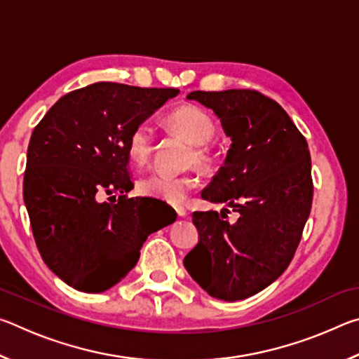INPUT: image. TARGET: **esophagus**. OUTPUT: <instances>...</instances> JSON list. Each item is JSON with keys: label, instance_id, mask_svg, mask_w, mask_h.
<instances>
[{"label": "esophagus", "instance_id": "1", "mask_svg": "<svg viewBox=\"0 0 359 359\" xmlns=\"http://www.w3.org/2000/svg\"><path fill=\"white\" fill-rule=\"evenodd\" d=\"M175 212H177L179 217H185L187 215V210L184 208H180V205H179V208H175Z\"/></svg>", "mask_w": 359, "mask_h": 359}]
</instances>
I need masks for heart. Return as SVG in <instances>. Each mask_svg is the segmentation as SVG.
<instances>
[{
    "instance_id": "obj_1",
    "label": "heart",
    "mask_w": 359,
    "mask_h": 359,
    "mask_svg": "<svg viewBox=\"0 0 359 359\" xmlns=\"http://www.w3.org/2000/svg\"><path fill=\"white\" fill-rule=\"evenodd\" d=\"M166 125L172 131L184 136L188 142L194 144L190 151V161L199 166H208L210 163V151L205 142L215 135V123L204 109L185 104L168 115ZM155 147V133L149 121H141L131 130L126 142V150L133 163L137 166L145 165L150 160ZM198 187V179L193 174H161L150 172L142 175L137 182L139 194L147 198L160 199L169 204L184 203L188 194Z\"/></svg>"
}]
</instances>
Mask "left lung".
<instances>
[{
    "instance_id": "obj_1",
    "label": "left lung",
    "mask_w": 359,
    "mask_h": 359,
    "mask_svg": "<svg viewBox=\"0 0 359 359\" xmlns=\"http://www.w3.org/2000/svg\"><path fill=\"white\" fill-rule=\"evenodd\" d=\"M212 109L231 137L224 165L201 193L228 209L194 212L199 242L187 255L188 274L210 296L239 301L259 293L287 269L312 208L307 141L288 114L257 90L191 92Z\"/></svg>"
}]
</instances>
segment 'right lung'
<instances>
[{
	"label": "right lung",
	"instance_id": "add662e5",
	"mask_svg": "<svg viewBox=\"0 0 359 359\" xmlns=\"http://www.w3.org/2000/svg\"><path fill=\"white\" fill-rule=\"evenodd\" d=\"M177 88L96 82L60 98L36 126L23 177L33 236L44 263L65 283L101 293L136 266L154 222L133 190L126 142ZM119 194L112 203L104 194Z\"/></svg>",
	"mask_w": 359,
	"mask_h": 359
}]
</instances>
